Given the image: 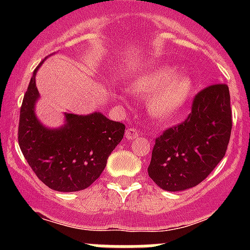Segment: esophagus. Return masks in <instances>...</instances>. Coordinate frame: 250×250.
Masks as SVG:
<instances>
[{"label": "esophagus", "mask_w": 250, "mask_h": 250, "mask_svg": "<svg viewBox=\"0 0 250 250\" xmlns=\"http://www.w3.org/2000/svg\"><path fill=\"white\" fill-rule=\"evenodd\" d=\"M125 137H127L128 140H133L139 137V132L135 128H128L127 132H125Z\"/></svg>", "instance_id": "esophagus-1"}]
</instances>
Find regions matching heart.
<instances>
[{"label":"heart","mask_w":250,"mask_h":250,"mask_svg":"<svg viewBox=\"0 0 250 250\" xmlns=\"http://www.w3.org/2000/svg\"><path fill=\"white\" fill-rule=\"evenodd\" d=\"M130 89L137 94H150L148 110L158 120H170L188 105L192 92L190 77L176 74L169 66H157L139 74L130 83Z\"/></svg>","instance_id":"obj_1"}]
</instances>
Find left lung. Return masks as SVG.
Listing matches in <instances>:
<instances>
[{
  "label": "left lung",
  "mask_w": 250,
  "mask_h": 250,
  "mask_svg": "<svg viewBox=\"0 0 250 250\" xmlns=\"http://www.w3.org/2000/svg\"><path fill=\"white\" fill-rule=\"evenodd\" d=\"M231 129L229 87L208 85L193 98L188 118L156 138L148 176L166 191L198 185L225 156Z\"/></svg>",
  "instance_id": "left-lung-1"
}]
</instances>
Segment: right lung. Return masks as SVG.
Returning <instances> with one entry per match:
<instances>
[{"label": "right lung", "instance_id": "obj_1", "mask_svg": "<svg viewBox=\"0 0 250 250\" xmlns=\"http://www.w3.org/2000/svg\"><path fill=\"white\" fill-rule=\"evenodd\" d=\"M42 62L35 69L20 107V150L37 178L49 188L60 192L84 190L106 167L125 127L102 112L87 116L65 113V125L58 129L42 125L35 115L40 97L35 76Z\"/></svg>", "mask_w": 250, "mask_h": 250}]
</instances>
